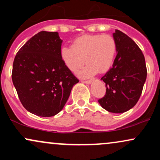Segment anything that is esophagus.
<instances>
[{
  "mask_svg": "<svg viewBox=\"0 0 160 160\" xmlns=\"http://www.w3.org/2000/svg\"><path fill=\"white\" fill-rule=\"evenodd\" d=\"M82 82H84V83H86V84H91V82H92V80H85V81H82Z\"/></svg>",
  "mask_w": 160,
  "mask_h": 160,
  "instance_id": "esophagus-1",
  "label": "esophagus"
}]
</instances>
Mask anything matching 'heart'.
Instances as JSON below:
<instances>
[{"mask_svg": "<svg viewBox=\"0 0 160 160\" xmlns=\"http://www.w3.org/2000/svg\"><path fill=\"white\" fill-rule=\"evenodd\" d=\"M117 52L114 38L109 34L82 35L77 38L71 47L61 49V58L64 65L72 73L78 71L84 63L85 67L79 73L80 78H91L97 72L104 74L111 68Z\"/></svg>", "mask_w": 160, "mask_h": 160, "instance_id": "heart-1", "label": "heart"}]
</instances>
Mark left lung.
<instances>
[{
  "label": "left lung",
  "instance_id": "1",
  "mask_svg": "<svg viewBox=\"0 0 160 160\" xmlns=\"http://www.w3.org/2000/svg\"><path fill=\"white\" fill-rule=\"evenodd\" d=\"M113 37L117 56L111 68L101 78L107 89L98 103L108 112L121 113L138 101L146 81L147 68L144 55L129 37L117 29Z\"/></svg>",
  "mask_w": 160,
  "mask_h": 160
}]
</instances>
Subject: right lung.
I'll return each instance as SVG.
<instances>
[{
  "mask_svg": "<svg viewBox=\"0 0 160 160\" xmlns=\"http://www.w3.org/2000/svg\"><path fill=\"white\" fill-rule=\"evenodd\" d=\"M58 32H40L18 51L12 80L23 107L39 117L59 113L79 80L61 58Z\"/></svg>",
  "mask_w": 160,
  "mask_h": 160,
  "instance_id": "1",
  "label": "right lung"
}]
</instances>
